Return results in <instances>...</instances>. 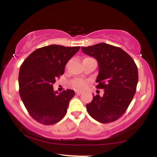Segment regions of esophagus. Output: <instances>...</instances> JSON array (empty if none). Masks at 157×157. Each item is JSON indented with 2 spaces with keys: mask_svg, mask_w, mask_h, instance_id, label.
Instances as JSON below:
<instances>
[{
  "mask_svg": "<svg viewBox=\"0 0 157 157\" xmlns=\"http://www.w3.org/2000/svg\"><path fill=\"white\" fill-rule=\"evenodd\" d=\"M82 92H81V91H76V94L77 95H81V94H82Z\"/></svg>",
  "mask_w": 157,
  "mask_h": 157,
  "instance_id": "1",
  "label": "esophagus"
}]
</instances>
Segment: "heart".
<instances>
[{
  "label": "heart",
  "instance_id": "1",
  "mask_svg": "<svg viewBox=\"0 0 157 157\" xmlns=\"http://www.w3.org/2000/svg\"><path fill=\"white\" fill-rule=\"evenodd\" d=\"M72 86L76 89H84L87 86V82L82 79H75L72 81Z\"/></svg>",
  "mask_w": 157,
  "mask_h": 157
}]
</instances>
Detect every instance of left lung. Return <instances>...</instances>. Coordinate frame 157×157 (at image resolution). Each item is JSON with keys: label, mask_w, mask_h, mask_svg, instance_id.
<instances>
[{"label": "left lung", "mask_w": 157, "mask_h": 157, "mask_svg": "<svg viewBox=\"0 0 157 157\" xmlns=\"http://www.w3.org/2000/svg\"><path fill=\"white\" fill-rule=\"evenodd\" d=\"M83 53L97 60V89H103V96H93L86 105L91 117L109 123L121 117L136 93L138 69L134 60L122 48L100 43L81 48Z\"/></svg>", "instance_id": "8db88e82"}]
</instances>
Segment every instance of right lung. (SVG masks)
<instances>
[{"mask_svg": "<svg viewBox=\"0 0 157 157\" xmlns=\"http://www.w3.org/2000/svg\"><path fill=\"white\" fill-rule=\"evenodd\" d=\"M80 48L60 45L44 46L34 51L21 65L18 76L20 96L32 117L40 123L53 125L66 115L75 91L67 89L57 94L52 84L63 75L66 63Z\"/></svg>", "mask_w": 157, "mask_h": 157, "instance_id": "right-lung-1", "label": "right lung"}]
</instances>
